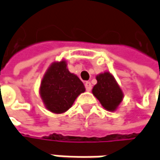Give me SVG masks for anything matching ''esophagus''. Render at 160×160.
<instances>
[{
	"instance_id": "1",
	"label": "esophagus",
	"mask_w": 160,
	"mask_h": 160,
	"mask_svg": "<svg viewBox=\"0 0 160 160\" xmlns=\"http://www.w3.org/2000/svg\"><path fill=\"white\" fill-rule=\"evenodd\" d=\"M85 88H86V90H87V91H90V90H91L92 86H91V83H90L89 81H87V82L85 83Z\"/></svg>"
}]
</instances>
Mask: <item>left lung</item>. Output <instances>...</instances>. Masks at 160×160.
<instances>
[{
	"mask_svg": "<svg viewBox=\"0 0 160 160\" xmlns=\"http://www.w3.org/2000/svg\"><path fill=\"white\" fill-rule=\"evenodd\" d=\"M96 79L98 82L92 89L93 95L107 110H115L122 100L123 93L114 77L108 72H104Z\"/></svg>",
	"mask_w": 160,
	"mask_h": 160,
	"instance_id": "left-lung-1",
	"label": "left lung"
}]
</instances>
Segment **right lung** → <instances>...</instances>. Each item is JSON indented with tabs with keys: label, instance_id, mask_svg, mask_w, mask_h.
<instances>
[{
	"label": "right lung",
	"instance_id": "1",
	"mask_svg": "<svg viewBox=\"0 0 160 160\" xmlns=\"http://www.w3.org/2000/svg\"><path fill=\"white\" fill-rule=\"evenodd\" d=\"M41 96L46 108L54 113H63L76 98L85 91L81 80L67 70L64 61L53 63L41 84Z\"/></svg>",
	"mask_w": 160,
	"mask_h": 160
}]
</instances>
